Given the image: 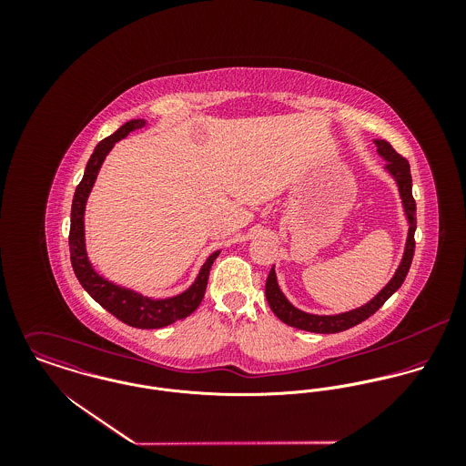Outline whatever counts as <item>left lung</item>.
Returning a JSON list of instances; mask_svg holds the SVG:
<instances>
[{"instance_id":"8db88e82","label":"left lung","mask_w":466,"mask_h":466,"mask_svg":"<svg viewBox=\"0 0 466 466\" xmlns=\"http://www.w3.org/2000/svg\"><path fill=\"white\" fill-rule=\"evenodd\" d=\"M375 145H377L379 156L388 161L384 168L397 181L400 199H401V206H403V213H405V218H407V224H409L405 249H403L400 266L397 267L393 278L386 283V287H382L380 292H377V296L371 298L368 303H364L359 309H353V310H348V312H340V314H332V316L309 314V312H303V310L296 309L285 298V294L281 292V289L278 285V279H276V270L272 267L268 276H267V303H268L270 310L278 316V319L283 321L289 327L314 333H337L348 330V329L362 323L370 316H373L399 290L400 285L403 283V279H405V276L409 272V267H410V262H412V255H414V231H416V202L412 199L410 168H409L407 159L400 156L399 152L391 147L390 141L375 139Z\"/></svg>"}]
</instances>
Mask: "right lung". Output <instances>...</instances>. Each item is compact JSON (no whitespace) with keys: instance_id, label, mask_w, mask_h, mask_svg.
Instances as JSON below:
<instances>
[{"instance_id":"1","label":"right lung","mask_w":466,"mask_h":466,"mask_svg":"<svg viewBox=\"0 0 466 466\" xmlns=\"http://www.w3.org/2000/svg\"><path fill=\"white\" fill-rule=\"evenodd\" d=\"M147 126V120H131L124 124L118 131L106 139H102L87 165L82 181L78 183L73 202H71V228H69V258L71 267L75 270V276L78 278L84 290L107 312H111L115 318L124 321L126 325L134 329H163L168 327L179 319L188 318L202 301L206 285H208V274L213 260L218 257L220 251L211 253L204 266L200 267L199 274L196 281L181 294L163 299H154L148 296H143L139 292H134L133 289L120 287L104 276H100L87 258L86 253V237H84V213H86V202L91 194V188L96 181V176L100 172V167L106 159V156L111 152L116 141L124 139L129 133L136 129H141Z\"/></svg>"}]
</instances>
